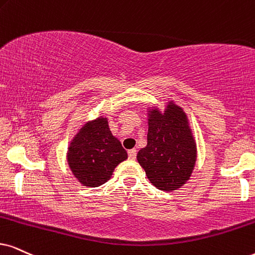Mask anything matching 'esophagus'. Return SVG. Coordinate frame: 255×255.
<instances>
[{"label":"esophagus","instance_id":"obj_1","mask_svg":"<svg viewBox=\"0 0 255 255\" xmlns=\"http://www.w3.org/2000/svg\"><path fill=\"white\" fill-rule=\"evenodd\" d=\"M128 157H129L130 160H135V157H136V149H135V148L128 150Z\"/></svg>","mask_w":255,"mask_h":255}]
</instances>
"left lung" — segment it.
<instances>
[{
  "label": "left lung",
  "mask_w": 255,
  "mask_h": 255,
  "mask_svg": "<svg viewBox=\"0 0 255 255\" xmlns=\"http://www.w3.org/2000/svg\"><path fill=\"white\" fill-rule=\"evenodd\" d=\"M136 159L160 191H175L189 180L196 161V144L180 106L170 101L163 113L148 109L147 146L138 150Z\"/></svg>",
  "instance_id": "8db88e82"
}]
</instances>
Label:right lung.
<instances>
[{
	"instance_id": "right-lung-1",
	"label": "right lung",
	"mask_w": 255,
	"mask_h": 255,
	"mask_svg": "<svg viewBox=\"0 0 255 255\" xmlns=\"http://www.w3.org/2000/svg\"><path fill=\"white\" fill-rule=\"evenodd\" d=\"M127 157V151L109 129L107 118L102 117L80 128L67 153L74 176L87 187H99L107 182L115 167Z\"/></svg>"
}]
</instances>
